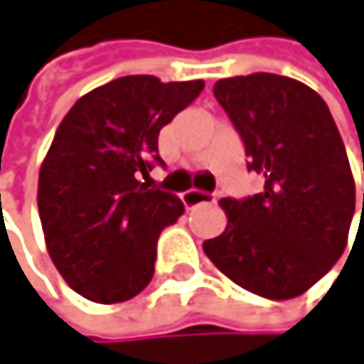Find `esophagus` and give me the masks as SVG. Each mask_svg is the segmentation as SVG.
Listing matches in <instances>:
<instances>
[{
	"label": "esophagus",
	"instance_id": "obj_1",
	"mask_svg": "<svg viewBox=\"0 0 364 364\" xmlns=\"http://www.w3.org/2000/svg\"><path fill=\"white\" fill-rule=\"evenodd\" d=\"M181 200H183V205L188 209L196 207V205H203V203H214V196L207 194V192H200V190H188L181 194Z\"/></svg>",
	"mask_w": 364,
	"mask_h": 364
}]
</instances>
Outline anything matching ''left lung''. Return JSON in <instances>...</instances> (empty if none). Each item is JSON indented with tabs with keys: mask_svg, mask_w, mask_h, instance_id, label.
I'll use <instances>...</instances> for the list:
<instances>
[{
	"mask_svg": "<svg viewBox=\"0 0 364 364\" xmlns=\"http://www.w3.org/2000/svg\"><path fill=\"white\" fill-rule=\"evenodd\" d=\"M214 95L264 190L245 200L223 198L227 227L203 251L259 297L304 295L343 255L356 207L354 174L332 113L308 85L264 72L223 78Z\"/></svg>",
	"mask_w": 364,
	"mask_h": 364,
	"instance_id": "8db88e82",
	"label": "left lung"
}]
</instances>
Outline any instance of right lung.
<instances>
[{
    "mask_svg": "<svg viewBox=\"0 0 364 364\" xmlns=\"http://www.w3.org/2000/svg\"><path fill=\"white\" fill-rule=\"evenodd\" d=\"M203 87L115 78L78 97L58 124L36 203L54 267L85 299L129 301L155 275L157 237L183 214V203L150 190L148 170L161 161L159 131Z\"/></svg>",
    "mask_w": 364,
    "mask_h": 364,
    "instance_id": "add662e5",
    "label": "right lung"
}]
</instances>
